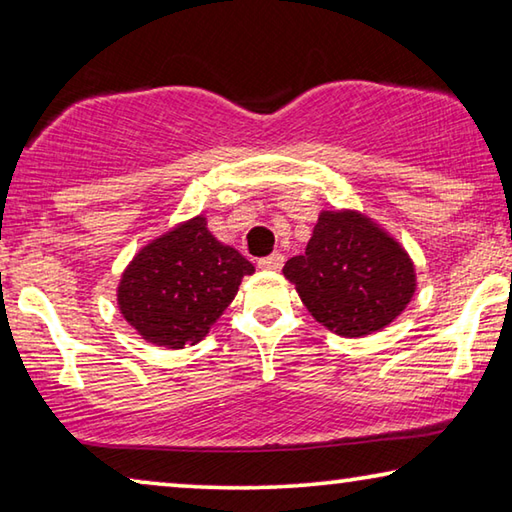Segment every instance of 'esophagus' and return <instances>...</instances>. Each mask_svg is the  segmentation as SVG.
Wrapping results in <instances>:
<instances>
[{
  "label": "esophagus",
  "mask_w": 512,
  "mask_h": 512,
  "mask_svg": "<svg viewBox=\"0 0 512 512\" xmlns=\"http://www.w3.org/2000/svg\"><path fill=\"white\" fill-rule=\"evenodd\" d=\"M284 264V255L282 253H271L268 257H262L257 262L259 268H264V271H280Z\"/></svg>",
  "instance_id": "34e87169"
}]
</instances>
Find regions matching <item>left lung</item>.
Segmentation results:
<instances>
[{
  "mask_svg": "<svg viewBox=\"0 0 512 512\" xmlns=\"http://www.w3.org/2000/svg\"><path fill=\"white\" fill-rule=\"evenodd\" d=\"M282 273L318 323L350 339L391 325L415 293L406 250L352 210L320 212L305 253Z\"/></svg>",
  "mask_w": 512,
  "mask_h": 512,
  "instance_id": "1",
  "label": "left lung"
}]
</instances>
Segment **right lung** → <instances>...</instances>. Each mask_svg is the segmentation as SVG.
<instances>
[{"mask_svg":"<svg viewBox=\"0 0 512 512\" xmlns=\"http://www.w3.org/2000/svg\"><path fill=\"white\" fill-rule=\"evenodd\" d=\"M255 266L207 230L205 216L176 225L133 257L117 305L144 341L180 350L210 332Z\"/></svg>","mask_w":512,"mask_h":512,"instance_id":"right-lung-1","label":"right lung"}]
</instances>
